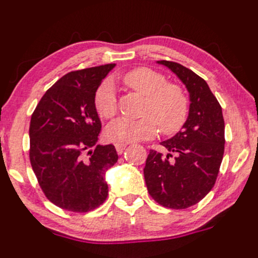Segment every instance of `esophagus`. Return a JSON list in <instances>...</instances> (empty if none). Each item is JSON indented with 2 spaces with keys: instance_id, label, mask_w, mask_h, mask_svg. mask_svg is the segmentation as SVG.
Masks as SVG:
<instances>
[{
  "instance_id": "34e87169",
  "label": "esophagus",
  "mask_w": 258,
  "mask_h": 258,
  "mask_svg": "<svg viewBox=\"0 0 258 258\" xmlns=\"http://www.w3.org/2000/svg\"><path fill=\"white\" fill-rule=\"evenodd\" d=\"M126 146H128V144H124V142H118V144L114 145V147H116L118 153H122L123 151L125 150Z\"/></svg>"
}]
</instances>
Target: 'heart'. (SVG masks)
Listing matches in <instances>:
<instances>
[{
  "label": "heart",
  "instance_id": "b5f03b06",
  "mask_svg": "<svg viewBox=\"0 0 258 258\" xmlns=\"http://www.w3.org/2000/svg\"><path fill=\"white\" fill-rule=\"evenodd\" d=\"M123 83L145 96L144 117H120L108 124L106 134L112 141L134 142L152 138L160 128L164 134H174L182 128L188 117V98L180 86L166 83V78L150 68H138L124 75ZM94 104L102 118H112L117 112L113 84L105 81L96 90Z\"/></svg>",
  "mask_w": 258,
  "mask_h": 258
}]
</instances>
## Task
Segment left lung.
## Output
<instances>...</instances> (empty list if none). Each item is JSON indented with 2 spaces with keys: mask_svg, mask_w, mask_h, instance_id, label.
Returning <instances> with one entry per match:
<instances>
[{
  "mask_svg": "<svg viewBox=\"0 0 258 258\" xmlns=\"http://www.w3.org/2000/svg\"><path fill=\"white\" fill-rule=\"evenodd\" d=\"M157 62L171 70L186 86L190 104L182 129L160 142L169 153L163 157L150 151L145 181L148 193L158 204L186 209L201 202L216 182L225 152L222 107L207 82L192 70L166 60Z\"/></svg>",
  "mask_w": 258,
  "mask_h": 258,
  "instance_id": "obj_1",
  "label": "left lung"
}]
</instances>
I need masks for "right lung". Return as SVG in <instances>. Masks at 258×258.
<instances>
[{"instance_id": "add662e5", "label": "right lung", "mask_w": 258, "mask_h": 258, "mask_svg": "<svg viewBox=\"0 0 258 258\" xmlns=\"http://www.w3.org/2000/svg\"><path fill=\"white\" fill-rule=\"evenodd\" d=\"M116 63L62 76L39 100L30 122V162L53 204L88 213L106 201V171L118 160L113 145L101 146L95 93ZM94 150H93L92 148Z\"/></svg>"}]
</instances>
